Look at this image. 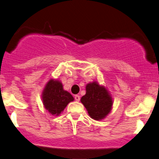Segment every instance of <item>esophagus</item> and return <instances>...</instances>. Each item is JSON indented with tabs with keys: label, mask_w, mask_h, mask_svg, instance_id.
<instances>
[{
	"label": "esophagus",
	"mask_w": 159,
	"mask_h": 159,
	"mask_svg": "<svg viewBox=\"0 0 159 159\" xmlns=\"http://www.w3.org/2000/svg\"><path fill=\"white\" fill-rule=\"evenodd\" d=\"M75 99L76 102H79L80 101V96L78 95H75Z\"/></svg>",
	"instance_id": "obj_1"
}]
</instances>
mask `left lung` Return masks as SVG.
I'll return each mask as SVG.
<instances>
[{
  "label": "left lung",
  "instance_id": "left-lung-1",
  "mask_svg": "<svg viewBox=\"0 0 159 159\" xmlns=\"http://www.w3.org/2000/svg\"><path fill=\"white\" fill-rule=\"evenodd\" d=\"M89 116L95 120H102L111 113L113 98L105 86L93 81L86 85V94L81 98Z\"/></svg>",
  "mask_w": 159,
  "mask_h": 159
}]
</instances>
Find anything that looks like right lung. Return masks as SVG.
<instances>
[{
	"instance_id": "right-lung-1",
	"label": "right lung",
	"mask_w": 159,
	"mask_h": 159,
	"mask_svg": "<svg viewBox=\"0 0 159 159\" xmlns=\"http://www.w3.org/2000/svg\"><path fill=\"white\" fill-rule=\"evenodd\" d=\"M42 101L44 107L53 116H59L74 97L63 89L61 81L52 78L47 82L43 93Z\"/></svg>"
}]
</instances>
